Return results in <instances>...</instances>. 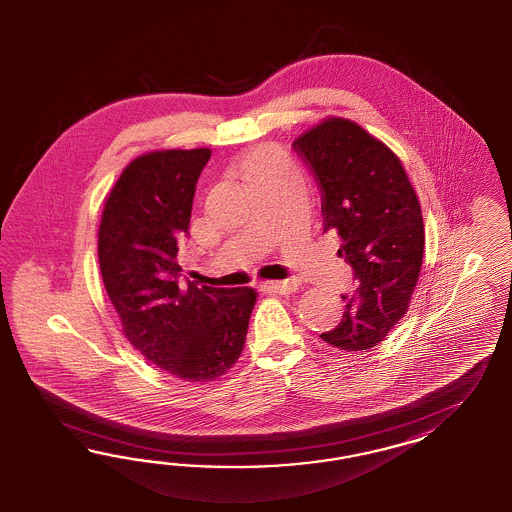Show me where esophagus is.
Segmentation results:
<instances>
[{"label":"esophagus","instance_id":"obj_1","mask_svg":"<svg viewBox=\"0 0 512 512\" xmlns=\"http://www.w3.org/2000/svg\"><path fill=\"white\" fill-rule=\"evenodd\" d=\"M264 291L268 293H278V295H293L298 291V283L295 279H287V281H266L264 283Z\"/></svg>","mask_w":512,"mask_h":512}]
</instances>
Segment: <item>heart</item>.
<instances>
[{
    "label": "heart",
    "instance_id": "1",
    "mask_svg": "<svg viewBox=\"0 0 512 512\" xmlns=\"http://www.w3.org/2000/svg\"><path fill=\"white\" fill-rule=\"evenodd\" d=\"M270 163H274V157H272L270 148H257V150H253V152L248 155V159H246V174L249 176L251 172H255L257 169H263V167L270 165Z\"/></svg>",
    "mask_w": 512,
    "mask_h": 512
}]
</instances>
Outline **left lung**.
Instances as JSON below:
<instances>
[{"instance_id": "1", "label": "left lung", "mask_w": 512, "mask_h": 512, "mask_svg": "<svg viewBox=\"0 0 512 512\" xmlns=\"http://www.w3.org/2000/svg\"><path fill=\"white\" fill-rule=\"evenodd\" d=\"M323 189L325 231L340 234L338 257L355 270L357 293L340 325L321 340L368 351L409 308L424 257V221L400 157L357 122L328 116L293 142Z\"/></svg>"}]
</instances>
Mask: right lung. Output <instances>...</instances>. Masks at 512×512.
<instances>
[{
    "label": "right lung",
    "mask_w": 512,
    "mask_h": 512,
    "mask_svg": "<svg viewBox=\"0 0 512 512\" xmlns=\"http://www.w3.org/2000/svg\"><path fill=\"white\" fill-rule=\"evenodd\" d=\"M210 148L135 157L105 199L97 255L107 295L129 343L163 372L216 381L244 351L257 302L251 287L180 285L178 249Z\"/></svg>",
    "instance_id": "1"
}]
</instances>
